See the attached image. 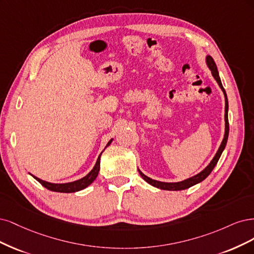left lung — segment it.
Segmentation results:
<instances>
[{
	"instance_id": "left-lung-1",
	"label": "left lung",
	"mask_w": 254,
	"mask_h": 254,
	"mask_svg": "<svg viewBox=\"0 0 254 254\" xmlns=\"http://www.w3.org/2000/svg\"><path fill=\"white\" fill-rule=\"evenodd\" d=\"M206 64L207 66L209 67V69L211 70L212 76L215 79V81L217 82V84L219 85L220 89H222L224 96H225V134H224V138H223V141L220 143L219 148L215 154V156L213 157L210 161L209 165L204 168L201 172H199L198 174H196L190 178H187L183 182H178V183H165V182H159V181H155V179H152L150 177H148L146 175H144L142 172L138 169L139 171V174L141 175V177L144 179V181L150 184L151 186L155 187V188H158V189L161 190H168V191H182V190H186V189H189L190 187L194 186V185H197L199 183H201L202 181L206 179L209 174L212 172V170L214 169V167L216 166V163L220 157V155L224 152L225 148H226V144L228 141V136H229V121H228V109H229V104H228V98H227V94L226 91L224 89V86L222 84V81H220L219 75H218V70H217V66L216 64L212 58L211 56H207L206 57Z\"/></svg>"
}]
</instances>
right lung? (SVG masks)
I'll use <instances>...</instances> for the list:
<instances>
[{
  "label": "right lung",
  "instance_id": "right-lung-1",
  "mask_svg": "<svg viewBox=\"0 0 254 254\" xmlns=\"http://www.w3.org/2000/svg\"><path fill=\"white\" fill-rule=\"evenodd\" d=\"M113 141V138L111 140L106 144V146L104 149L108 148V146L112 143ZM103 153V151L100 153L99 156L97 158V161L95 163L94 168L92 169V171L89 172L88 174H86L84 177L78 179V181L75 182H70V183H65V184H54V183H48L43 181V179H40L39 177L35 176L30 174L32 177H34L36 181H38L41 185L43 187H45L47 190H51L54 192H60V193H73V192H78L85 189L89 185H92L93 182L96 179V177L98 176V173H99V170H100V157H101V154Z\"/></svg>",
  "mask_w": 254,
  "mask_h": 254
}]
</instances>
